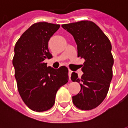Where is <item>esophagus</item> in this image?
I'll return each mask as SVG.
<instances>
[{"label": "esophagus", "mask_w": 128, "mask_h": 128, "mask_svg": "<svg viewBox=\"0 0 128 128\" xmlns=\"http://www.w3.org/2000/svg\"><path fill=\"white\" fill-rule=\"evenodd\" d=\"M71 74H72V70H68V78H69V80H70V76H71Z\"/></svg>", "instance_id": "1"}]
</instances>
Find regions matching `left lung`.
<instances>
[{"mask_svg":"<svg viewBox=\"0 0 128 128\" xmlns=\"http://www.w3.org/2000/svg\"><path fill=\"white\" fill-rule=\"evenodd\" d=\"M62 26L74 38L78 57L85 60L81 78L75 72L71 74V80L81 86L80 92L72 96V103L80 110L94 109L106 98L112 78L114 59L110 41L92 21L64 24Z\"/></svg>","mask_w":128,"mask_h":128,"instance_id":"1","label":"left lung"}]
</instances>
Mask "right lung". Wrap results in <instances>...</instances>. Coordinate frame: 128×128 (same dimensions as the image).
I'll return each instance as SVG.
<instances>
[{"mask_svg": "<svg viewBox=\"0 0 128 128\" xmlns=\"http://www.w3.org/2000/svg\"><path fill=\"white\" fill-rule=\"evenodd\" d=\"M60 26L45 22L34 24L15 44L12 62L18 92L24 104L36 112L53 107L57 91L68 81L66 67L53 69L44 62L52 58L48 42Z\"/></svg>", "mask_w": 128, "mask_h": 128, "instance_id": "add662e5", "label": "right lung"}]
</instances>
